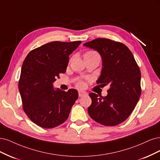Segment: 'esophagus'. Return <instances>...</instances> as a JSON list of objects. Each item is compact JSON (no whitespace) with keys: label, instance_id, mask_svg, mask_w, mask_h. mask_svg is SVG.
I'll list each match as a JSON object with an SVG mask.
<instances>
[{"label":"esophagus","instance_id":"1","mask_svg":"<svg viewBox=\"0 0 160 160\" xmlns=\"http://www.w3.org/2000/svg\"><path fill=\"white\" fill-rule=\"evenodd\" d=\"M87 94V93L86 92H83V91H79L78 92V96H79V97H82V96H84V95H86Z\"/></svg>","mask_w":160,"mask_h":160}]
</instances>
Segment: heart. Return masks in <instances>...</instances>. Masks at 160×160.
Listing matches in <instances>:
<instances>
[{
    "instance_id": "heart-1",
    "label": "heart",
    "mask_w": 160,
    "mask_h": 160,
    "mask_svg": "<svg viewBox=\"0 0 160 160\" xmlns=\"http://www.w3.org/2000/svg\"><path fill=\"white\" fill-rule=\"evenodd\" d=\"M96 54H97L95 52H93V51H88V52L85 53L84 56H90V55H96ZM84 83L83 82H79L77 84V86H78V88H82V87H84Z\"/></svg>"
}]
</instances>
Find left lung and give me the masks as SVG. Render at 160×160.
I'll use <instances>...</instances> for the list:
<instances>
[{
  "label": "left lung",
  "instance_id": "8db88e82",
  "mask_svg": "<svg viewBox=\"0 0 160 160\" xmlns=\"http://www.w3.org/2000/svg\"><path fill=\"white\" fill-rule=\"evenodd\" d=\"M98 52L102 60L101 74L96 83L110 87L106 96L90 93V116L104 126H114L130 116L141 95V73L131 51L126 45L106 38L83 44Z\"/></svg>",
  "mask_w": 160,
  "mask_h": 160
}]
</instances>
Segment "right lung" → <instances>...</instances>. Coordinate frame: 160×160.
Listing matches in <instances>:
<instances>
[{"label":"right lung","mask_w":160,"mask_h":160,"mask_svg":"<svg viewBox=\"0 0 160 160\" xmlns=\"http://www.w3.org/2000/svg\"><path fill=\"white\" fill-rule=\"evenodd\" d=\"M81 41H54L30 51L22 64L18 89L23 110L30 120L40 127L52 128L64 123L78 92L54 89L53 83L65 73L69 55Z\"/></svg>","instance_id":"1"}]
</instances>
